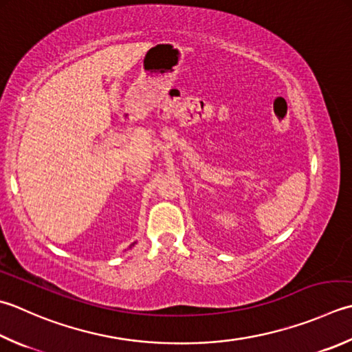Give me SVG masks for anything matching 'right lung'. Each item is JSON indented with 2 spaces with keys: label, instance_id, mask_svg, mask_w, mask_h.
Returning a JSON list of instances; mask_svg holds the SVG:
<instances>
[{
  "label": "right lung",
  "instance_id": "right-lung-1",
  "mask_svg": "<svg viewBox=\"0 0 352 352\" xmlns=\"http://www.w3.org/2000/svg\"><path fill=\"white\" fill-rule=\"evenodd\" d=\"M133 245H134V244H133Z\"/></svg>",
  "mask_w": 352,
  "mask_h": 352
}]
</instances>
